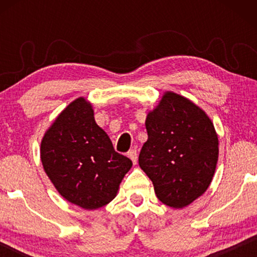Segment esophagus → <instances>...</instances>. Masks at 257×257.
<instances>
[{"mask_svg": "<svg viewBox=\"0 0 257 257\" xmlns=\"http://www.w3.org/2000/svg\"><path fill=\"white\" fill-rule=\"evenodd\" d=\"M127 156H128L130 159L132 160V163H133V164H137V160H138V153H137V151H136V150H131V151H128Z\"/></svg>", "mask_w": 257, "mask_h": 257, "instance_id": "esophagus-1", "label": "esophagus"}]
</instances>
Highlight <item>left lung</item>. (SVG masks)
<instances>
[{
	"instance_id": "8db88e82",
	"label": "left lung",
	"mask_w": 257,
	"mask_h": 257,
	"mask_svg": "<svg viewBox=\"0 0 257 257\" xmlns=\"http://www.w3.org/2000/svg\"><path fill=\"white\" fill-rule=\"evenodd\" d=\"M145 125L149 139L139 166L161 202L182 208L206 192L215 172L219 140L213 122L191 100L166 92Z\"/></svg>"
}]
</instances>
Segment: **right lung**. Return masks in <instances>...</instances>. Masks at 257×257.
<instances>
[{"mask_svg": "<svg viewBox=\"0 0 257 257\" xmlns=\"http://www.w3.org/2000/svg\"><path fill=\"white\" fill-rule=\"evenodd\" d=\"M41 159L63 198L84 209L107 205L132 167L96 124L92 106L84 98L72 101L45 133Z\"/></svg>", "mask_w": 257, "mask_h": 257, "instance_id": "1", "label": "right lung"}]
</instances>
